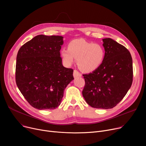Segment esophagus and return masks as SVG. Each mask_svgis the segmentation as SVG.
<instances>
[{"mask_svg":"<svg viewBox=\"0 0 146 146\" xmlns=\"http://www.w3.org/2000/svg\"><path fill=\"white\" fill-rule=\"evenodd\" d=\"M73 76L74 78H78V77H81L82 76V74L76 70H74V72H73Z\"/></svg>","mask_w":146,"mask_h":146,"instance_id":"esophagus-1","label":"esophagus"}]
</instances>
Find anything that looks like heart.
I'll return each instance as SVG.
<instances>
[{
	"label": "heart",
	"mask_w": 146,
	"mask_h": 146,
	"mask_svg": "<svg viewBox=\"0 0 146 146\" xmlns=\"http://www.w3.org/2000/svg\"><path fill=\"white\" fill-rule=\"evenodd\" d=\"M61 56L66 66H70L77 58V64L83 72L89 73L98 69L105 58V50L99 44H93L83 39L72 41L68 48L61 49Z\"/></svg>",
	"instance_id": "heart-1"
}]
</instances>
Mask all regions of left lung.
I'll list each match as a JSON object with an SVG mask.
<instances>
[{
  "label": "left lung",
  "mask_w": 146,
  "mask_h": 146,
  "mask_svg": "<svg viewBox=\"0 0 146 146\" xmlns=\"http://www.w3.org/2000/svg\"><path fill=\"white\" fill-rule=\"evenodd\" d=\"M105 58L96 70L83 74L82 95L92 107L111 109L127 94L133 82V60L129 51L111 38H104Z\"/></svg>",
  "instance_id": "left-lung-1"
}]
</instances>
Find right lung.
I'll list each match as a JSON object with an SVG mask.
<instances>
[{
  "label": "right lung",
  "mask_w": 146,
  "mask_h": 146,
  "mask_svg": "<svg viewBox=\"0 0 146 146\" xmlns=\"http://www.w3.org/2000/svg\"><path fill=\"white\" fill-rule=\"evenodd\" d=\"M61 36L39 35L18 52L16 83L28 103L38 110H54L62 100L64 90L73 79V70L64 67L60 51Z\"/></svg>",
  "instance_id": "add662e5"
}]
</instances>
